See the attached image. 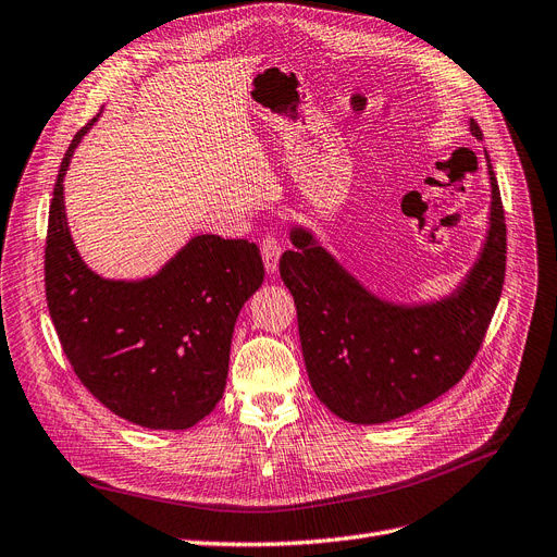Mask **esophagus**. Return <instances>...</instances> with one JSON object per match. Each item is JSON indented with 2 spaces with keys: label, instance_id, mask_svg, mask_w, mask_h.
I'll return each instance as SVG.
<instances>
[{
  "label": "esophagus",
  "instance_id": "1",
  "mask_svg": "<svg viewBox=\"0 0 557 557\" xmlns=\"http://www.w3.org/2000/svg\"><path fill=\"white\" fill-rule=\"evenodd\" d=\"M281 242L276 235L267 233L262 239H260V253H262V260H264V267L267 272H276L278 270V258H281Z\"/></svg>",
  "mask_w": 557,
  "mask_h": 557
}]
</instances>
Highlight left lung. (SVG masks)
<instances>
[{
	"label": "left lung",
	"instance_id": "obj_1",
	"mask_svg": "<svg viewBox=\"0 0 557 557\" xmlns=\"http://www.w3.org/2000/svg\"><path fill=\"white\" fill-rule=\"evenodd\" d=\"M471 132L482 129L471 121ZM486 154V152H484ZM492 181V216L484 249L459 290L425 306H397L370 295L308 231L293 228L295 249L278 272L295 297L310 386L347 422H388L450 391L471 368L498 306L507 226L500 189Z\"/></svg>",
	"mask_w": 557,
	"mask_h": 557
}]
</instances>
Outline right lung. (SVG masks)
<instances>
[{"mask_svg": "<svg viewBox=\"0 0 557 557\" xmlns=\"http://www.w3.org/2000/svg\"><path fill=\"white\" fill-rule=\"evenodd\" d=\"M94 123L65 150L50 203V318L79 382L109 411L148 430H187L224 395L235 320L262 285V258L253 242L196 235L150 278L94 274L63 210V175Z\"/></svg>", "mask_w": 557, "mask_h": 557, "instance_id": "right-lung-1", "label": "right lung"}]
</instances>
